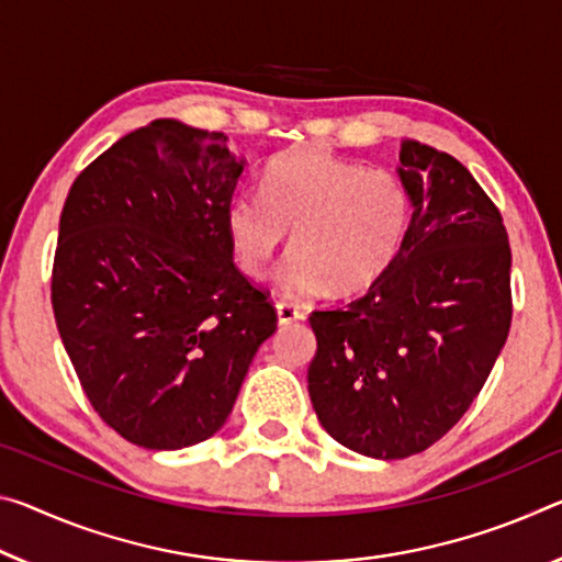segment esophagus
<instances>
[{"instance_id": "obj_1", "label": "esophagus", "mask_w": 562, "mask_h": 562, "mask_svg": "<svg viewBox=\"0 0 562 562\" xmlns=\"http://www.w3.org/2000/svg\"><path fill=\"white\" fill-rule=\"evenodd\" d=\"M274 310H278V323L280 325H292V323H300V319H305V310L292 305V302H278L274 305Z\"/></svg>"}]
</instances>
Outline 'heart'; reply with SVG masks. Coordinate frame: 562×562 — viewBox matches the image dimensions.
Instances as JSON below:
<instances>
[{"label": "heart", "instance_id": "obj_1", "mask_svg": "<svg viewBox=\"0 0 562 562\" xmlns=\"http://www.w3.org/2000/svg\"><path fill=\"white\" fill-rule=\"evenodd\" d=\"M409 220L413 198L395 172L315 147L274 157L260 194H237L225 212L239 270L255 280L270 274L292 233L280 282L297 300L372 288L397 260Z\"/></svg>", "mask_w": 562, "mask_h": 562}]
</instances>
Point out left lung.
I'll use <instances>...</instances> for the list:
<instances>
[{"label":"left lung","mask_w":562,"mask_h":562,"mask_svg":"<svg viewBox=\"0 0 562 562\" xmlns=\"http://www.w3.org/2000/svg\"><path fill=\"white\" fill-rule=\"evenodd\" d=\"M413 220L368 295L317 310L307 390L317 420L360 456L438 442L473 405L510 333V243L501 210L448 153L405 139Z\"/></svg>","instance_id":"obj_1"}]
</instances>
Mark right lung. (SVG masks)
<instances>
[{
    "mask_svg": "<svg viewBox=\"0 0 562 562\" xmlns=\"http://www.w3.org/2000/svg\"><path fill=\"white\" fill-rule=\"evenodd\" d=\"M245 159L222 132L139 127L67 194L52 310L97 415L147 450H180L233 413L278 313L233 262L225 212Z\"/></svg>",
    "mask_w": 562,
    "mask_h": 562,
    "instance_id": "1",
    "label": "right lung"
}]
</instances>
